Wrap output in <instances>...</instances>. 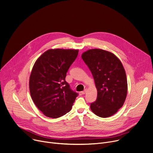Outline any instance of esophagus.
<instances>
[{
	"label": "esophagus",
	"mask_w": 153,
	"mask_h": 153,
	"mask_svg": "<svg viewBox=\"0 0 153 153\" xmlns=\"http://www.w3.org/2000/svg\"><path fill=\"white\" fill-rule=\"evenodd\" d=\"M86 93V90H85L84 91H83L81 92V94H85Z\"/></svg>",
	"instance_id": "1"
}]
</instances>
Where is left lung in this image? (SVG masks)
<instances>
[{"instance_id": "8db88e82", "label": "left lung", "mask_w": 153, "mask_h": 153, "mask_svg": "<svg viewBox=\"0 0 153 153\" xmlns=\"http://www.w3.org/2000/svg\"><path fill=\"white\" fill-rule=\"evenodd\" d=\"M82 58L90 70L97 90L91 111L105 118L116 113L123 106L127 95L128 84L123 65L113 53L101 49L87 50Z\"/></svg>"}]
</instances>
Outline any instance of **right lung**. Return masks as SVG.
<instances>
[{
	"mask_svg": "<svg viewBox=\"0 0 153 153\" xmlns=\"http://www.w3.org/2000/svg\"><path fill=\"white\" fill-rule=\"evenodd\" d=\"M78 50L50 49L36 61L29 82L31 98L45 116L56 119L67 114L78 94L65 80Z\"/></svg>",
	"mask_w": 153,
	"mask_h": 153,
	"instance_id": "right-lung-1",
	"label": "right lung"
}]
</instances>
